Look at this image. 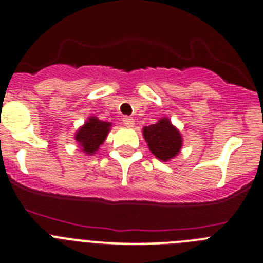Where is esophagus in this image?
<instances>
[{
	"instance_id": "obj_1",
	"label": "esophagus",
	"mask_w": 263,
	"mask_h": 263,
	"mask_svg": "<svg viewBox=\"0 0 263 263\" xmlns=\"http://www.w3.org/2000/svg\"><path fill=\"white\" fill-rule=\"evenodd\" d=\"M123 124L128 127V128H131V127L135 126V119L132 117H123Z\"/></svg>"
}]
</instances>
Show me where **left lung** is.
Returning a JSON list of instances; mask_svg holds the SVG:
<instances>
[{
    "mask_svg": "<svg viewBox=\"0 0 263 263\" xmlns=\"http://www.w3.org/2000/svg\"><path fill=\"white\" fill-rule=\"evenodd\" d=\"M145 141L151 153L161 161L176 158L182 147V136L168 118H161L155 124L142 128Z\"/></svg>",
    "mask_w": 263,
    "mask_h": 263,
    "instance_id": "1",
    "label": "left lung"
}]
</instances>
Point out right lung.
Here are the masks:
<instances>
[{"instance_id":"obj_1","label":"right lung","mask_w":263,"mask_h":263,"mask_svg":"<svg viewBox=\"0 0 263 263\" xmlns=\"http://www.w3.org/2000/svg\"><path fill=\"white\" fill-rule=\"evenodd\" d=\"M110 126L112 123L109 122H103L97 117H90L75 135V140L79 146H81L82 153L86 155L95 154V151H98L100 145L107 139Z\"/></svg>"}]
</instances>
